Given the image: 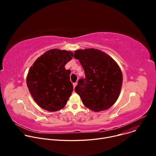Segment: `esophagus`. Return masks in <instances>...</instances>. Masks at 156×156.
Masks as SVG:
<instances>
[{
    "label": "esophagus",
    "mask_w": 156,
    "mask_h": 156,
    "mask_svg": "<svg viewBox=\"0 0 156 156\" xmlns=\"http://www.w3.org/2000/svg\"><path fill=\"white\" fill-rule=\"evenodd\" d=\"M73 84V87L75 88V87H76V86L77 85V83H76H76H74Z\"/></svg>",
    "instance_id": "esophagus-1"
}]
</instances>
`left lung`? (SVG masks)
I'll use <instances>...</instances> for the list:
<instances>
[{"label": "left lung", "mask_w": 156, "mask_h": 156, "mask_svg": "<svg viewBox=\"0 0 156 156\" xmlns=\"http://www.w3.org/2000/svg\"><path fill=\"white\" fill-rule=\"evenodd\" d=\"M74 57L80 61L85 73V78L78 80L75 89L83 104L94 112L112 107L122 85L118 64L104 52L93 48L75 51Z\"/></svg>", "instance_id": "8db88e82"}]
</instances>
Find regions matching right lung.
<instances>
[{"label":"right lung","instance_id":"obj_1","mask_svg":"<svg viewBox=\"0 0 156 156\" xmlns=\"http://www.w3.org/2000/svg\"><path fill=\"white\" fill-rule=\"evenodd\" d=\"M73 52L65 50L46 51L34 62L29 70L27 84L37 105L49 112L62 108L73 92L70 70L65 65L73 57Z\"/></svg>","mask_w":156,"mask_h":156}]
</instances>
